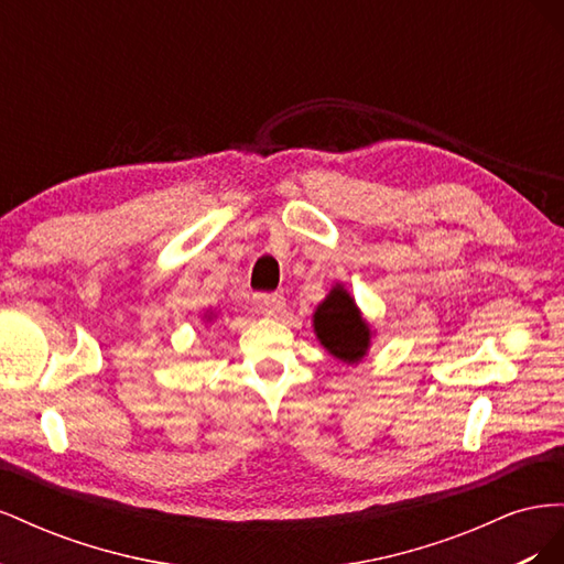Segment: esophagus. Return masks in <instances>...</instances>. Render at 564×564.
Returning <instances> with one entry per match:
<instances>
[{"label":"esophagus","instance_id":"34e87169","mask_svg":"<svg viewBox=\"0 0 564 564\" xmlns=\"http://www.w3.org/2000/svg\"><path fill=\"white\" fill-rule=\"evenodd\" d=\"M286 308V299L282 294H261L256 296V311H261L263 315H275Z\"/></svg>","mask_w":564,"mask_h":564}]
</instances>
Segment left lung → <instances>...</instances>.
<instances>
[{"label": "left lung", "mask_w": 564, "mask_h": 564, "mask_svg": "<svg viewBox=\"0 0 564 564\" xmlns=\"http://www.w3.org/2000/svg\"><path fill=\"white\" fill-rule=\"evenodd\" d=\"M313 332L319 346L344 365H360L369 355L373 329L357 308L344 282H336L313 313Z\"/></svg>", "instance_id": "1"}]
</instances>
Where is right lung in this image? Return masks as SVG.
<instances>
[{"mask_svg":"<svg viewBox=\"0 0 564 564\" xmlns=\"http://www.w3.org/2000/svg\"><path fill=\"white\" fill-rule=\"evenodd\" d=\"M216 317H218V313H216V311H207V313H204V317H202V319L207 322V324H212Z\"/></svg>","mask_w":564,"mask_h":564,"instance_id":"add662e5","label":"right lung"}]
</instances>
